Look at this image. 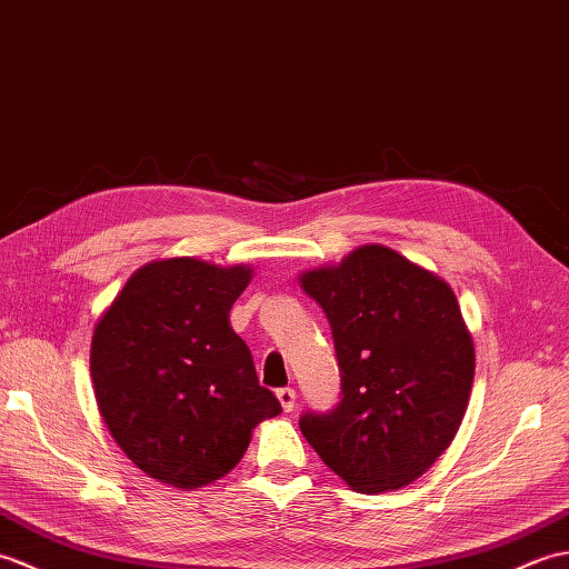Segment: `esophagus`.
<instances>
[{"label":"esophagus","instance_id":"esophagus-1","mask_svg":"<svg viewBox=\"0 0 569 569\" xmlns=\"http://www.w3.org/2000/svg\"><path fill=\"white\" fill-rule=\"evenodd\" d=\"M277 399H280V403H282V409L289 413V411H295V407H297V391L292 389V387H282V389H277Z\"/></svg>","mask_w":569,"mask_h":569}]
</instances>
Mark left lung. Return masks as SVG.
Returning <instances> with one entry per match:
<instances>
[{
  "label": "left lung",
  "instance_id": "1",
  "mask_svg": "<svg viewBox=\"0 0 569 569\" xmlns=\"http://www.w3.org/2000/svg\"><path fill=\"white\" fill-rule=\"evenodd\" d=\"M299 287L333 331L340 401L299 428L362 495L416 482L456 438L475 380V340L436 272L380 243L305 270Z\"/></svg>",
  "mask_w": 569,
  "mask_h": 569
}]
</instances>
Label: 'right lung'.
<instances>
[{"label":"right lung","instance_id":"obj_1","mask_svg":"<svg viewBox=\"0 0 569 569\" xmlns=\"http://www.w3.org/2000/svg\"><path fill=\"white\" fill-rule=\"evenodd\" d=\"M250 280L243 262L153 260L94 326L99 413L126 458L158 482L187 491L221 479L241 462L252 428L282 411L229 321Z\"/></svg>","mask_w":569,"mask_h":569}]
</instances>
